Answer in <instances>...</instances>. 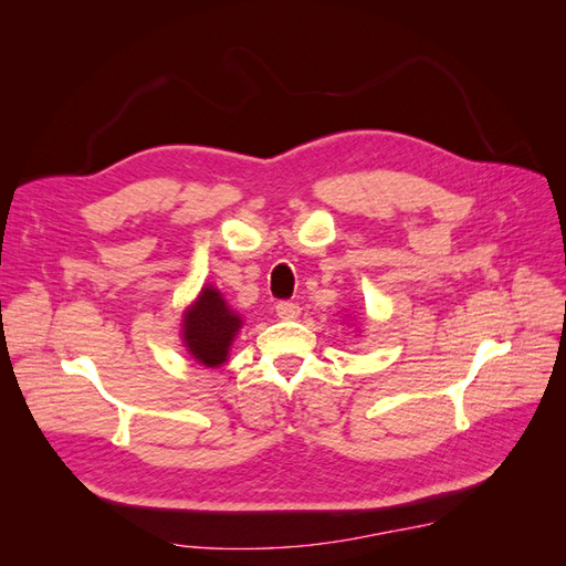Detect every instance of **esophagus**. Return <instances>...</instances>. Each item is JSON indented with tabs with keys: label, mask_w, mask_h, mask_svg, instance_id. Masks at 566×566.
Instances as JSON below:
<instances>
[{
	"label": "esophagus",
	"mask_w": 566,
	"mask_h": 566,
	"mask_svg": "<svg viewBox=\"0 0 566 566\" xmlns=\"http://www.w3.org/2000/svg\"><path fill=\"white\" fill-rule=\"evenodd\" d=\"M276 316L283 321H295L300 316V306L295 302H279L276 304Z\"/></svg>",
	"instance_id": "34e87169"
}]
</instances>
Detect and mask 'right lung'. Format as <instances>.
Here are the masks:
<instances>
[{
  "mask_svg": "<svg viewBox=\"0 0 566 566\" xmlns=\"http://www.w3.org/2000/svg\"><path fill=\"white\" fill-rule=\"evenodd\" d=\"M243 328V316L231 310L214 285H202L181 314V345L196 364L219 368L229 361L231 345Z\"/></svg>",
  "mask_w": 566,
  "mask_h": 566,
  "instance_id": "right-lung-1",
  "label": "right lung"
}]
</instances>
